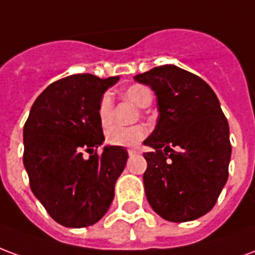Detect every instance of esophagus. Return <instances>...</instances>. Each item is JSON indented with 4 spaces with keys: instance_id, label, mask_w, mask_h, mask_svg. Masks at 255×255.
I'll return each instance as SVG.
<instances>
[{
    "instance_id": "obj_1",
    "label": "esophagus",
    "mask_w": 255,
    "mask_h": 255,
    "mask_svg": "<svg viewBox=\"0 0 255 255\" xmlns=\"http://www.w3.org/2000/svg\"><path fill=\"white\" fill-rule=\"evenodd\" d=\"M128 154H129V155H135V154H138V150H135V149H129V150H128Z\"/></svg>"
}]
</instances>
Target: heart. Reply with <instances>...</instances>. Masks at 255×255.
<instances>
[{
  "label": "heart",
  "instance_id": "1",
  "mask_svg": "<svg viewBox=\"0 0 255 255\" xmlns=\"http://www.w3.org/2000/svg\"><path fill=\"white\" fill-rule=\"evenodd\" d=\"M124 98L132 102L139 108H146L150 105L153 101V94L146 86L142 84H133L131 87L126 89L123 93ZM98 119H100L101 126H109L113 117V100L109 93L101 97L100 104H98ZM147 129L143 126H133V127H122V126H113L108 128L105 133L106 142L112 146H135L138 144L142 139L146 136Z\"/></svg>",
  "mask_w": 255,
  "mask_h": 255
}]
</instances>
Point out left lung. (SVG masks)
<instances>
[{"instance_id":"obj_1","label":"left lung","mask_w":255,"mask_h":255,"mask_svg":"<svg viewBox=\"0 0 255 255\" xmlns=\"http://www.w3.org/2000/svg\"><path fill=\"white\" fill-rule=\"evenodd\" d=\"M154 90L158 120L144 140L146 198L155 213L173 223L210 212L228 179L230 127L205 80L175 65L135 76Z\"/></svg>"}]
</instances>
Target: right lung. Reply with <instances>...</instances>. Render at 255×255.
<instances>
[{
	"instance_id": "1",
	"label": "right lung",
	"mask_w": 255,
	"mask_h": 255,
	"mask_svg": "<svg viewBox=\"0 0 255 255\" xmlns=\"http://www.w3.org/2000/svg\"><path fill=\"white\" fill-rule=\"evenodd\" d=\"M117 80L90 73L56 80L36 98L24 124L23 162L30 187L64 227L95 224L115 197L128 153L122 146L97 153L105 139L97 111L102 94Z\"/></svg>"
}]
</instances>
